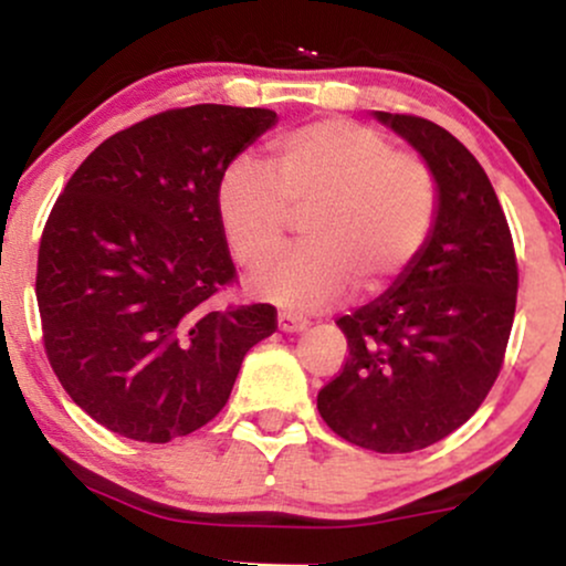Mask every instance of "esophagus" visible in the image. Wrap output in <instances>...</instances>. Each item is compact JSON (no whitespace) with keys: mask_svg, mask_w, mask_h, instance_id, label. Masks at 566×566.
<instances>
[{"mask_svg":"<svg viewBox=\"0 0 566 566\" xmlns=\"http://www.w3.org/2000/svg\"><path fill=\"white\" fill-rule=\"evenodd\" d=\"M276 324L282 333H303V329L308 327V319H303V316H295V314H287V311H279Z\"/></svg>","mask_w":566,"mask_h":566,"instance_id":"1","label":"esophagus"}]
</instances>
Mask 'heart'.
<instances>
[{"label":"heart","mask_w":566,"mask_h":566,"mask_svg":"<svg viewBox=\"0 0 566 566\" xmlns=\"http://www.w3.org/2000/svg\"><path fill=\"white\" fill-rule=\"evenodd\" d=\"M218 220L233 258L255 265L303 218V247L250 276V290L290 311H322L354 292L378 295L418 261L439 212L431 167L378 129L324 119L282 135L271 165L239 157L218 184Z\"/></svg>","instance_id":"1"}]
</instances>
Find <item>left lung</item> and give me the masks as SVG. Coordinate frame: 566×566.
<instances>
[{"label":"left lung","instance_id":"left-lung-1","mask_svg":"<svg viewBox=\"0 0 566 566\" xmlns=\"http://www.w3.org/2000/svg\"><path fill=\"white\" fill-rule=\"evenodd\" d=\"M431 167L439 212L423 252L373 303L340 316L343 373L316 396L337 437L415 452L450 437L495 382L516 311L513 239L490 178L454 135L375 112Z\"/></svg>","mask_w":566,"mask_h":566}]
</instances>
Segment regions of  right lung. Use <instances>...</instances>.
<instances>
[{
  "instance_id": "right-lung-1",
  "label": "right lung",
  "mask_w": 566,
  "mask_h": 566,
  "mask_svg": "<svg viewBox=\"0 0 566 566\" xmlns=\"http://www.w3.org/2000/svg\"><path fill=\"white\" fill-rule=\"evenodd\" d=\"M271 108H172L103 140L57 197L36 263L44 350L90 418L165 444L226 407L244 354L276 329L269 303L216 308L233 282L218 220L226 167Z\"/></svg>"
}]
</instances>
